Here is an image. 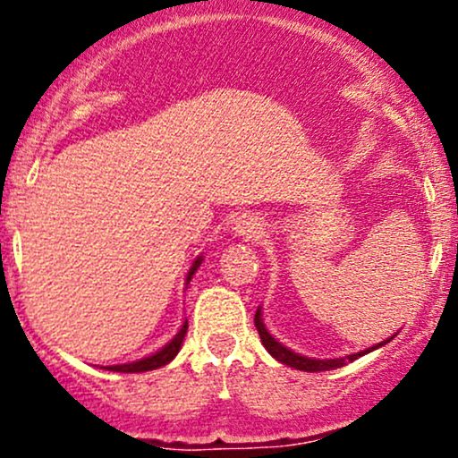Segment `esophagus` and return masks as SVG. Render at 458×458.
I'll use <instances>...</instances> for the list:
<instances>
[{
	"instance_id": "obj_1",
	"label": "esophagus",
	"mask_w": 458,
	"mask_h": 458,
	"mask_svg": "<svg viewBox=\"0 0 458 458\" xmlns=\"http://www.w3.org/2000/svg\"><path fill=\"white\" fill-rule=\"evenodd\" d=\"M234 233L236 236H243V239H259L262 234L260 219L254 217V215H243V217L234 224Z\"/></svg>"
}]
</instances>
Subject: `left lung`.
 <instances>
[{"label":"left lung","instance_id":"8db88e82","mask_svg":"<svg viewBox=\"0 0 458 458\" xmlns=\"http://www.w3.org/2000/svg\"><path fill=\"white\" fill-rule=\"evenodd\" d=\"M254 323H256V329H259V335H260L262 344H265V349L269 351V353H271L273 357H276L277 361H282V364H286V366H291V368H297V370H306V372L334 370V368H340V366H344L346 361H353V360H357V357H361V355L370 353V351L379 349V346H383V344H386V343H390V340L394 338V335H392V338H387L386 343H379V344H375V346H372V349L360 351V353H353V355H346V357H335V360H314V357H303V355L295 353V351L286 349V346L277 343V340L273 338V335L269 334V331H267L265 323H262V312H260V308L256 310Z\"/></svg>","mask_w":458,"mask_h":458}]
</instances>
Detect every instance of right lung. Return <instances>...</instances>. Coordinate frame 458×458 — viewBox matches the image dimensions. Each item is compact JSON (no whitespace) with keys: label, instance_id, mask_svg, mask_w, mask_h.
Returning a JSON list of instances; mask_svg holds the SVG:
<instances>
[{"label":"right lung","instance_id":"right-lung-1","mask_svg":"<svg viewBox=\"0 0 458 458\" xmlns=\"http://www.w3.org/2000/svg\"><path fill=\"white\" fill-rule=\"evenodd\" d=\"M202 260H204L202 256H198V259L193 260L191 269H189V273H187V284L193 277V273L198 271V267L202 265ZM187 327H189V325H187V320H185V323H182L181 331H178L174 338H172L170 343L163 346V349L157 351V353L144 357V360L131 361V364L107 366V370H114V372H146V370H155V368H161V366L170 364V361L176 357L178 351H181V344H182V338H185V334H187Z\"/></svg>","mask_w":458,"mask_h":458}]
</instances>
